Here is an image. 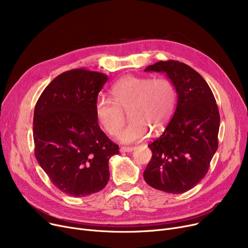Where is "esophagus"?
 <instances>
[{
  "mask_svg": "<svg viewBox=\"0 0 248 248\" xmlns=\"http://www.w3.org/2000/svg\"><path fill=\"white\" fill-rule=\"evenodd\" d=\"M135 150V147H122L121 148V153H128V152H133Z\"/></svg>",
  "mask_w": 248,
  "mask_h": 248,
  "instance_id": "34e87169",
  "label": "esophagus"
}]
</instances>
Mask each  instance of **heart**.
Listing matches in <instances>:
<instances>
[{
    "instance_id": "heart-1",
    "label": "heart",
    "mask_w": 248,
    "mask_h": 248,
    "mask_svg": "<svg viewBox=\"0 0 248 248\" xmlns=\"http://www.w3.org/2000/svg\"><path fill=\"white\" fill-rule=\"evenodd\" d=\"M112 99L97 98L94 110L102 128L110 136H117L125 122L128 111L131 122L120 134L124 142L145 139L150 131L159 134L170 122L177 102V91L167 78L127 75L117 80L110 88Z\"/></svg>"
}]
</instances>
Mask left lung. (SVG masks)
Wrapping results in <instances>:
<instances>
[{
	"label": "left lung",
	"instance_id": "1",
	"mask_svg": "<svg viewBox=\"0 0 248 248\" xmlns=\"http://www.w3.org/2000/svg\"><path fill=\"white\" fill-rule=\"evenodd\" d=\"M145 71L165 73L178 100L165 132L148 146L153 155L144 179L157 190L184 193L204 178L217 151L220 115L216 100L204 78L185 63L160 61Z\"/></svg>",
	"mask_w": 248,
	"mask_h": 248
}]
</instances>
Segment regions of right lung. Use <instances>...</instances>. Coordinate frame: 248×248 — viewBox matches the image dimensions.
<instances>
[{"label": "right lung", "mask_w": 248, "mask_h": 248, "mask_svg": "<svg viewBox=\"0 0 248 248\" xmlns=\"http://www.w3.org/2000/svg\"><path fill=\"white\" fill-rule=\"evenodd\" d=\"M108 75L86 69L63 72L39 97L33 119L35 157L63 193L84 197L109 180L108 161L119 146L97 123L94 106Z\"/></svg>", "instance_id": "right-lung-1"}]
</instances>
